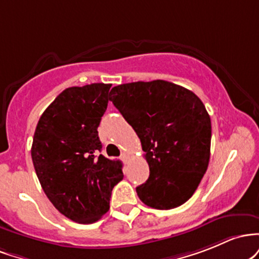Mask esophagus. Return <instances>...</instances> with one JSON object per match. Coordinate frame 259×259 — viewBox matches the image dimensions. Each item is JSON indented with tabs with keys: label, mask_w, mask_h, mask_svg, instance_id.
I'll return each instance as SVG.
<instances>
[{
	"label": "esophagus",
	"mask_w": 259,
	"mask_h": 259,
	"mask_svg": "<svg viewBox=\"0 0 259 259\" xmlns=\"http://www.w3.org/2000/svg\"><path fill=\"white\" fill-rule=\"evenodd\" d=\"M121 159H122V161H123V162H128L130 155L127 153H122L121 154Z\"/></svg>",
	"instance_id": "esophagus-1"
}]
</instances>
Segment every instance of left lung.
<instances>
[{
  "instance_id": "1",
  "label": "left lung",
  "mask_w": 259,
  "mask_h": 259,
  "mask_svg": "<svg viewBox=\"0 0 259 259\" xmlns=\"http://www.w3.org/2000/svg\"><path fill=\"white\" fill-rule=\"evenodd\" d=\"M110 100L141 139L149 179L136 188L150 208L172 209L192 197L208 168L211 123L202 100L166 80L114 87Z\"/></svg>"
}]
</instances>
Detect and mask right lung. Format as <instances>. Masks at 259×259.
I'll return each mask as SVG.
<instances>
[{"label":"right lung","mask_w":259,"mask_h":259,"mask_svg":"<svg viewBox=\"0 0 259 259\" xmlns=\"http://www.w3.org/2000/svg\"><path fill=\"white\" fill-rule=\"evenodd\" d=\"M111 84L63 91L42 112L31 145L40 185L61 214L79 224L98 222L110 208L112 188L123 179L122 162L101 152L98 127Z\"/></svg>","instance_id":"right-lung-1"}]
</instances>
